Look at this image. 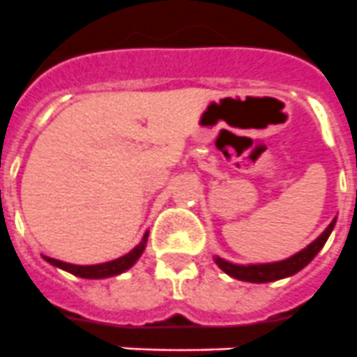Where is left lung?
Returning <instances> with one entry per match:
<instances>
[{
	"label": "left lung",
	"instance_id": "obj_1",
	"mask_svg": "<svg viewBox=\"0 0 357 357\" xmlns=\"http://www.w3.org/2000/svg\"><path fill=\"white\" fill-rule=\"evenodd\" d=\"M334 225H336V218H334L333 222L329 223V227H327L313 243H309L307 247L302 248L301 252H296L295 255H291V257H288V259L284 261L261 264H234L222 259V257H218V255H214V263L222 268L227 275L234 277V279L238 280H245V282L263 284V282H273V280L286 279V277H291L295 275L296 272H301L302 268H305L314 259V255L324 248L326 241L329 239Z\"/></svg>",
	"mask_w": 357,
	"mask_h": 357
}]
</instances>
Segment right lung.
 <instances>
[{
  "mask_svg": "<svg viewBox=\"0 0 357 357\" xmlns=\"http://www.w3.org/2000/svg\"><path fill=\"white\" fill-rule=\"evenodd\" d=\"M148 234H150V232L146 230L139 245H137L135 248H132L128 254L121 255V257H118V259L114 261H107V263L82 266V264H69V263H64V261L53 259V257H48V255H43V257L44 261H48V263L53 264V266L61 268V270L73 273V275L82 277V279H107V277H116L119 275V273L127 272L128 268L134 266L135 261L139 259L141 255H143L144 248H146Z\"/></svg>",
  "mask_w": 357,
  "mask_h": 357,
  "instance_id": "1",
  "label": "right lung"
}]
</instances>
